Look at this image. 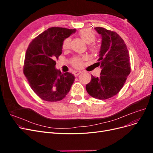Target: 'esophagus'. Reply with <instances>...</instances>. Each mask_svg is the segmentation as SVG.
Masks as SVG:
<instances>
[{
    "label": "esophagus",
    "instance_id": "1",
    "mask_svg": "<svg viewBox=\"0 0 153 153\" xmlns=\"http://www.w3.org/2000/svg\"><path fill=\"white\" fill-rule=\"evenodd\" d=\"M81 73V71H74L73 72V74H74L75 76H79V74H80Z\"/></svg>",
    "mask_w": 153,
    "mask_h": 153
}]
</instances>
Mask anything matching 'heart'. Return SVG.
<instances>
[{"label":"heart","instance_id":"obj_1","mask_svg":"<svg viewBox=\"0 0 153 153\" xmlns=\"http://www.w3.org/2000/svg\"><path fill=\"white\" fill-rule=\"evenodd\" d=\"M79 36L81 38L83 41L87 44H91L93 43L95 39L96 36L94 32L89 29H83L79 32ZM71 45V39L69 38H66L62 43V49L64 50H68ZM89 49L92 53H97L99 51L98 47L95 45H91L89 46ZM84 58H74L72 60L71 62L72 66L75 68H81L83 64Z\"/></svg>","mask_w":153,"mask_h":153}]
</instances>
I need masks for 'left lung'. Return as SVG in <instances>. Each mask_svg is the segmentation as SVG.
<instances>
[{"instance_id":"obj_1","label":"left lung","mask_w":153,"mask_h":153,"mask_svg":"<svg viewBox=\"0 0 153 153\" xmlns=\"http://www.w3.org/2000/svg\"><path fill=\"white\" fill-rule=\"evenodd\" d=\"M95 30L102 37L97 62L102 71L99 77L91 75V81L85 88L91 97L105 100L122 89L131 72L130 59L126 44L116 32L102 27H95Z\"/></svg>"}]
</instances>
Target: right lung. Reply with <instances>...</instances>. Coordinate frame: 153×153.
<instances>
[{"label":"right lung","mask_w":153,"mask_h":153,"mask_svg":"<svg viewBox=\"0 0 153 153\" xmlns=\"http://www.w3.org/2000/svg\"><path fill=\"white\" fill-rule=\"evenodd\" d=\"M76 29L51 27L32 40L24 61L23 73L38 97L48 102H57L66 97L75 77L70 72L55 68L56 59L62 53L63 41Z\"/></svg>","instance_id":"add662e5"}]
</instances>
